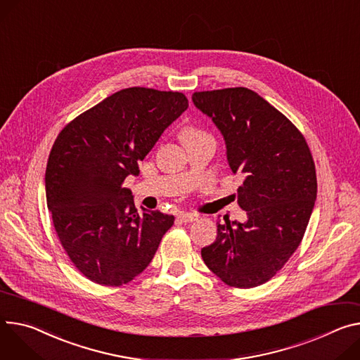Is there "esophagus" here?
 <instances>
[{"label":"esophagus","mask_w":360,"mask_h":360,"mask_svg":"<svg viewBox=\"0 0 360 360\" xmlns=\"http://www.w3.org/2000/svg\"><path fill=\"white\" fill-rule=\"evenodd\" d=\"M178 219H179L181 222H193V221L198 219V215L189 214V212H179V214H178Z\"/></svg>","instance_id":"esophagus-1"}]
</instances>
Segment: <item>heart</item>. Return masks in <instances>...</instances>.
I'll use <instances>...</instances> for the list:
<instances>
[{
	"label": "heart",
	"mask_w": 360,
	"mask_h": 360,
	"mask_svg": "<svg viewBox=\"0 0 360 360\" xmlns=\"http://www.w3.org/2000/svg\"><path fill=\"white\" fill-rule=\"evenodd\" d=\"M200 135H202V134H201V132H198L197 129H193V127H191V126H186V127H184V129H182V132H181V139H182V142H185V141H188V139L197 138V136H200Z\"/></svg>",
	"instance_id": "obj_1"
}]
</instances>
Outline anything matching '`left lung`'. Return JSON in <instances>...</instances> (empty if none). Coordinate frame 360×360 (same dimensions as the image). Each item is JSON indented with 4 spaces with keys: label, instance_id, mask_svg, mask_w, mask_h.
<instances>
[{
    "label": "left lung",
    "instance_id": "8db88e82",
    "mask_svg": "<svg viewBox=\"0 0 360 360\" xmlns=\"http://www.w3.org/2000/svg\"><path fill=\"white\" fill-rule=\"evenodd\" d=\"M192 102L224 136L226 159L244 176L238 205L247 221L217 222V240L201 250L225 284L269 281L300 245L314 207V160L300 130L247 87L195 91Z\"/></svg>",
    "mask_w": 360,
    "mask_h": 360
}]
</instances>
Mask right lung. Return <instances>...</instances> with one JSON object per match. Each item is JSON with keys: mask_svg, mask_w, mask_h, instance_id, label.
I'll use <instances>...</instances> for the list:
<instances>
[{"mask_svg": "<svg viewBox=\"0 0 360 360\" xmlns=\"http://www.w3.org/2000/svg\"><path fill=\"white\" fill-rule=\"evenodd\" d=\"M188 109L179 91L129 87L83 112L58 134L46 169V198L57 237L90 281L122 285L152 261L174 215H139L123 188L139 160Z\"/></svg>", "mask_w": 360, "mask_h": 360, "instance_id": "obj_1", "label": "right lung"}]
</instances>
